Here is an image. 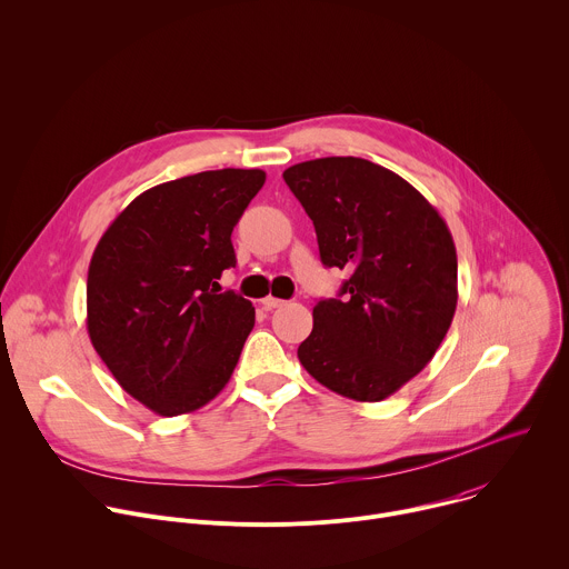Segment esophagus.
I'll return each mask as SVG.
<instances>
[{
    "mask_svg": "<svg viewBox=\"0 0 569 569\" xmlns=\"http://www.w3.org/2000/svg\"><path fill=\"white\" fill-rule=\"evenodd\" d=\"M261 306H263L266 310H274V308L286 306V301H283V299H277V297H272V295H268V297L261 299Z\"/></svg>",
    "mask_w": 569,
    "mask_h": 569,
    "instance_id": "obj_1",
    "label": "esophagus"
}]
</instances>
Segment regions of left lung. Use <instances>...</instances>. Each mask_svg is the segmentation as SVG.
<instances>
[{"label": "left lung", "mask_w": 569, "mask_h": 569, "mask_svg": "<svg viewBox=\"0 0 569 569\" xmlns=\"http://www.w3.org/2000/svg\"><path fill=\"white\" fill-rule=\"evenodd\" d=\"M315 224L321 263L349 272L312 308L303 369L331 391L378 402L437 353L457 308V250L439 211L400 176L360 157L283 171Z\"/></svg>", "instance_id": "8db88e82"}]
</instances>
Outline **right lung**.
<instances>
[{"mask_svg":"<svg viewBox=\"0 0 569 569\" xmlns=\"http://www.w3.org/2000/svg\"><path fill=\"white\" fill-rule=\"evenodd\" d=\"M259 169L157 184L106 229L88 272V333L117 382L148 410H200L229 382L254 306L218 292L236 266L231 231L261 191Z\"/></svg>","mask_w":569,"mask_h":569,"instance_id":"add662e5","label":"right lung"}]
</instances>
